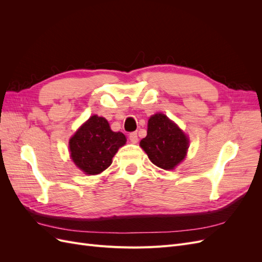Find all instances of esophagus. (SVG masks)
<instances>
[{"label": "esophagus", "instance_id": "obj_1", "mask_svg": "<svg viewBox=\"0 0 262 262\" xmlns=\"http://www.w3.org/2000/svg\"><path fill=\"white\" fill-rule=\"evenodd\" d=\"M129 139H130V141L132 142V143H137L138 140H139L138 133H137V132H131V133L129 134Z\"/></svg>", "mask_w": 262, "mask_h": 262}]
</instances>
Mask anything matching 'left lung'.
Here are the masks:
<instances>
[{
    "label": "left lung",
    "instance_id": "obj_1",
    "mask_svg": "<svg viewBox=\"0 0 262 262\" xmlns=\"http://www.w3.org/2000/svg\"><path fill=\"white\" fill-rule=\"evenodd\" d=\"M148 158L157 167L173 169L186 157L189 141L186 134L163 114L149 118L147 136L140 142Z\"/></svg>",
    "mask_w": 262,
    "mask_h": 262
}]
</instances>
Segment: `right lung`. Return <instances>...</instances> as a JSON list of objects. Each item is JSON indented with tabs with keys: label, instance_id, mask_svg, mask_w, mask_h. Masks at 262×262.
I'll use <instances>...</instances> for the list:
<instances>
[{
	"label": "right lung",
	"instance_id": "1",
	"mask_svg": "<svg viewBox=\"0 0 262 262\" xmlns=\"http://www.w3.org/2000/svg\"><path fill=\"white\" fill-rule=\"evenodd\" d=\"M125 141L122 132L110 130L105 118L92 116L71 138V157L85 173L97 175L109 167L113 157Z\"/></svg>",
	"mask_w": 262,
	"mask_h": 262
}]
</instances>
